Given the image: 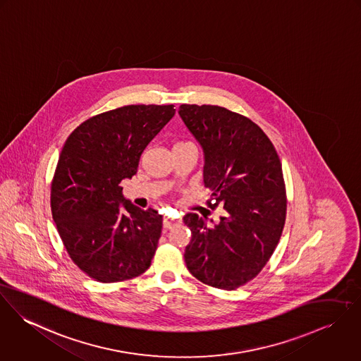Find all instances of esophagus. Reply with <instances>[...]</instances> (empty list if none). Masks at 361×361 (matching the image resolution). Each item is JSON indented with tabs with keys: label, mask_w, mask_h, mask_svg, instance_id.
Returning a JSON list of instances; mask_svg holds the SVG:
<instances>
[{
	"label": "esophagus",
	"mask_w": 361,
	"mask_h": 361,
	"mask_svg": "<svg viewBox=\"0 0 361 361\" xmlns=\"http://www.w3.org/2000/svg\"><path fill=\"white\" fill-rule=\"evenodd\" d=\"M181 224V219H170V217H164L163 219V227L166 230H170L173 227H177Z\"/></svg>",
	"instance_id": "obj_1"
}]
</instances>
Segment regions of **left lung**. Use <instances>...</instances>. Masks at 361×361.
<instances>
[{"mask_svg": "<svg viewBox=\"0 0 361 361\" xmlns=\"http://www.w3.org/2000/svg\"><path fill=\"white\" fill-rule=\"evenodd\" d=\"M178 114L203 151L207 204L226 210L213 226L184 216L192 234L185 264L203 283L233 290L255 279L279 245L286 214L280 158L263 130L235 112L184 104Z\"/></svg>", "mask_w": 361, "mask_h": 361, "instance_id": "obj_1", "label": "left lung"}]
</instances>
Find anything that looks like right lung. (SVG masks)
Here are the masks:
<instances>
[{
	"instance_id": "1",
	"label": "right lung",
	"mask_w": 361,
	"mask_h": 361,
	"mask_svg": "<svg viewBox=\"0 0 361 361\" xmlns=\"http://www.w3.org/2000/svg\"><path fill=\"white\" fill-rule=\"evenodd\" d=\"M174 105H128L97 115L66 140L51 185L58 233L87 276L130 280L149 266L161 234V214L126 200L147 145L174 116Z\"/></svg>"
}]
</instances>
